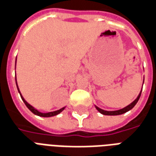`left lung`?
<instances>
[{
  "instance_id": "obj_1",
  "label": "left lung",
  "mask_w": 156,
  "mask_h": 156,
  "mask_svg": "<svg viewBox=\"0 0 156 156\" xmlns=\"http://www.w3.org/2000/svg\"><path fill=\"white\" fill-rule=\"evenodd\" d=\"M143 83H144V81H143ZM141 92H142V89H141L140 93L138 95V97L135 99H134V101L131 103L130 105H129L126 107H124V108H121V109H119V110H115V111H106V110H104V109H102V108H98L97 106H95V108H97V110H98L99 113H101L102 115H123L124 113H126V112L129 111L130 109L134 108V105L137 104V102L139 101V99L140 98V95H141Z\"/></svg>"
}]
</instances>
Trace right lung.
Segmentation results:
<instances>
[{
	"instance_id": "obj_1",
	"label": "right lung",
	"mask_w": 156,
	"mask_h": 156,
	"mask_svg": "<svg viewBox=\"0 0 156 156\" xmlns=\"http://www.w3.org/2000/svg\"><path fill=\"white\" fill-rule=\"evenodd\" d=\"M16 87H17V89H18L19 94H20V95H21V98H22V99L23 100V102L25 103L26 106H27V108H28L29 109H30V110L34 114V115H38V116H41V117H51V116H55V115H58V114H60V113H61V112L65 108V107H63V108H60V109H58V110H56V111H53V112H48V113H41V112L38 111L37 109H36L35 108H33L32 105H29L28 103L24 99V98L22 97V95L21 94V92H20V90H19L18 86H17V83H16Z\"/></svg>"
}]
</instances>
